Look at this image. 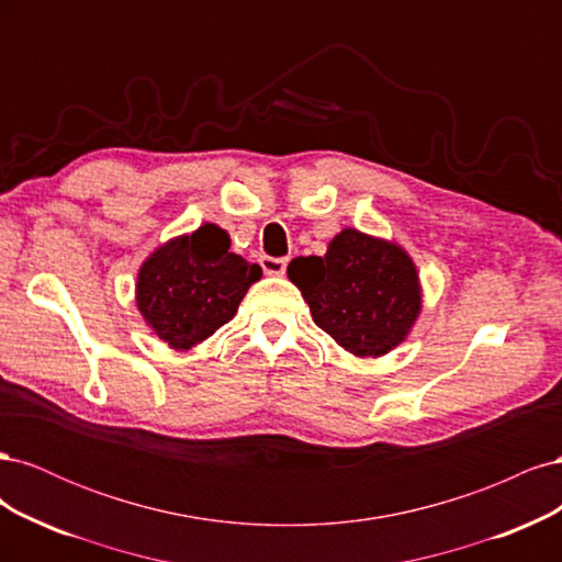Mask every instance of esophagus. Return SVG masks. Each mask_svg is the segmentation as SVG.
Listing matches in <instances>:
<instances>
[{"label":"esophagus","instance_id":"34e87169","mask_svg":"<svg viewBox=\"0 0 562 562\" xmlns=\"http://www.w3.org/2000/svg\"><path fill=\"white\" fill-rule=\"evenodd\" d=\"M285 265H288L285 258H269V255H262V258H260V267L265 269V274H269V277H281L285 271Z\"/></svg>","mask_w":562,"mask_h":562}]
</instances>
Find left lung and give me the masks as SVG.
<instances>
[{"label": "left lung", "mask_w": 562, "mask_h": 562, "mask_svg": "<svg viewBox=\"0 0 562 562\" xmlns=\"http://www.w3.org/2000/svg\"><path fill=\"white\" fill-rule=\"evenodd\" d=\"M291 279L321 330L356 356L401 345L422 310L417 269L401 246L342 229L318 258H295Z\"/></svg>", "instance_id": "8db88e82"}]
</instances>
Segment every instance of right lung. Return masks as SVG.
Here are the masks:
<instances>
[{
    "instance_id": "obj_1",
    "label": "right lung",
    "mask_w": 562,
    "mask_h": 562,
    "mask_svg": "<svg viewBox=\"0 0 562 562\" xmlns=\"http://www.w3.org/2000/svg\"><path fill=\"white\" fill-rule=\"evenodd\" d=\"M260 277V265L229 252L227 232L209 223L149 255L140 267L135 302L151 330L182 351L232 321Z\"/></svg>"
}]
</instances>
